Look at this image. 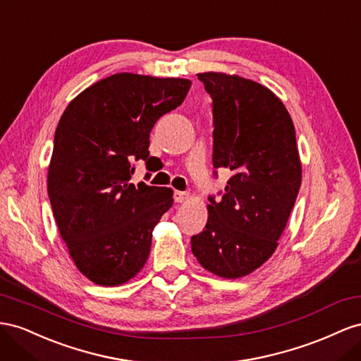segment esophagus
Masks as SVG:
<instances>
[{
    "label": "esophagus",
    "mask_w": 361,
    "mask_h": 361,
    "mask_svg": "<svg viewBox=\"0 0 361 361\" xmlns=\"http://www.w3.org/2000/svg\"><path fill=\"white\" fill-rule=\"evenodd\" d=\"M189 200V193L188 192H181V190H175L173 192V201L175 202H186Z\"/></svg>",
    "instance_id": "1"
}]
</instances>
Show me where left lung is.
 Segmentation results:
<instances>
[{
	"instance_id": "1",
	"label": "left lung",
	"mask_w": 361,
	"mask_h": 361,
	"mask_svg": "<svg viewBox=\"0 0 361 361\" xmlns=\"http://www.w3.org/2000/svg\"><path fill=\"white\" fill-rule=\"evenodd\" d=\"M198 80L213 101V166L231 177L221 201L209 197L192 252L214 275L239 278L269 259L289 221L302 173L295 127L280 98L252 80L219 72Z\"/></svg>"
}]
</instances>
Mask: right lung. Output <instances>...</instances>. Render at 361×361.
<instances>
[{
    "instance_id": "obj_1",
    "label": "right lung",
    "mask_w": 361,
    "mask_h": 361,
    "mask_svg": "<svg viewBox=\"0 0 361 361\" xmlns=\"http://www.w3.org/2000/svg\"><path fill=\"white\" fill-rule=\"evenodd\" d=\"M190 86L186 78L121 72L81 92L61 115L48 197L72 260L90 281L119 286L145 264L173 193L130 180L135 161L151 166L154 123L181 106Z\"/></svg>"
}]
</instances>
